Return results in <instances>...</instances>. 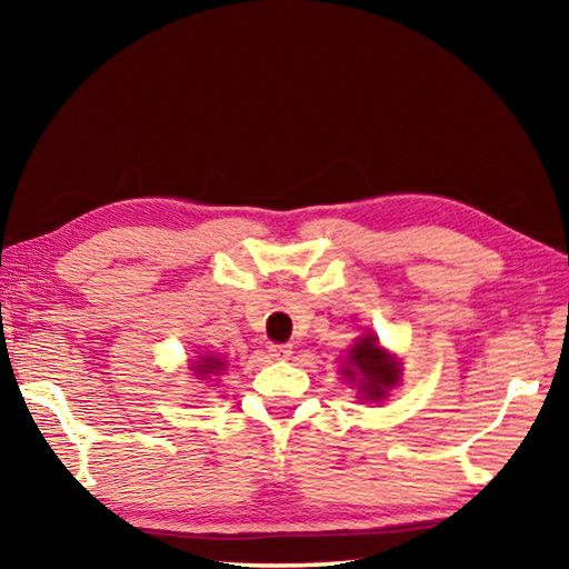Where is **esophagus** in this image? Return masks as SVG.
<instances>
[{"label":"esophagus","instance_id":"obj_1","mask_svg":"<svg viewBox=\"0 0 569 569\" xmlns=\"http://www.w3.org/2000/svg\"><path fill=\"white\" fill-rule=\"evenodd\" d=\"M266 349H268V356H271V359H278V361H286L288 356L293 353L291 343H273V341H271V343L266 346Z\"/></svg>","mask_w":569,"mask_h":569}]
</instances>
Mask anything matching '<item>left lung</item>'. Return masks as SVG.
I'll list each match as a JSON object with an SVG mask.
<instances>
[{
	"instance_id": "left-lung-1",
	"label": "left lung",
	"mask_w": 569,
	"mask_h": 569,
	"mask_svg": "<svg viewBox=\"0 0 569 569\" xmlns=\"http://www.w3.org/2000/svg\"><path fill=\"white\" fill-rule=\"evenodd\" d=\"M343 373L349 379L361 377V391L366 393L363 399H383L387 397L389 387L399 381V363L391 359L387 351H381L377 346V339L369 336V339H361L351 349L349 366H346Z\"/></svg>"
}]
</instances>
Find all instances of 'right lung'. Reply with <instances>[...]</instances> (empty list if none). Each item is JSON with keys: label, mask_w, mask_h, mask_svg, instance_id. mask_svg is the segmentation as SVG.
Listing matches in <instances>:
<instances>
[{"label": "right lung", "mask_w": 569, "mask_h": 569, "mask_svg": "<svg viewBox=\"0 0 569 569\" xmlns=\"http://www.w3.org/2000/svg\"><path fill=\"white\" fill-rule=\"evenodd\" d=\"M220 366H223V361H220V359H210V356H206V359H200V361L196 363V373H198L200 379H203L206 373H218Z\"/></svg>", "instance_id": "1"}]
</instances>
